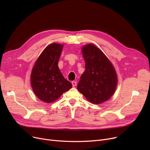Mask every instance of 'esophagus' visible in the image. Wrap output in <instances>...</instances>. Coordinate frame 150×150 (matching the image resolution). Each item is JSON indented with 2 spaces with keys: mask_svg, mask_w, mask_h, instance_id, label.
Wrapping results in <instances>:
<instances>
[{
  "mask_svg": "<svg viewBox=\"0 0 150 150\" xmlns=\"http://www.w3.org/2000/svg\"><path fill=\"white\" fill-rule=\"evenodd\" d=\"M72 86H73V87H75V86H76V84H77V83L76 82V81H72Z\"/></svg>",
  "mask_w": 150,
  "mask_h": 150,
  "instance_id": "34e87169",
  "label": "esophagus"
}]
</instances>
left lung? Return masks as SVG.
I'll return each instance as SVG.
<instances>
[{
    "instance_id": "8db88e82",
    "label": "left lung",
    "mask_w": 150,
    "mask_h": 150,
    "mask_svg": "<svg viewBox=\"0 0 150 150\" xmlns=\"http://www.w3.org/2000/svg\"><path fill=\"white\" fill-rule=\"evenodd\" d=\"M85 71L77 86L88 101L101 104L113 96L117 85V77L112 63L101 50L93 44L83 46Z\"/></svg>"
}]
</instances>
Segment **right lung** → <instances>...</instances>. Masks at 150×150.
Returning <instances> with one entry per match:
<instances>
[{
  "mask_svg": "<svg viewBox=\"0 0 150 150\" xmlns=\"http://www.w3.org/2000/svg\"><path fill=\"white\" fill-rule=\"evenodd\" d=\"M62 47L59 44L49 45L39 55L31 71V87L38 98L47 103L57 100L72 88L58 66Z\"/></svg>",
  "mask_w": 150,
  "mask_h": 150,
  "instance_id": "obj_1",
  "label": "right lung"
}]
</instances>
